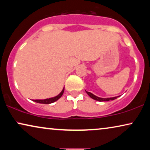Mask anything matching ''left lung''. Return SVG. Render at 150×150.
<instances>
[{
	"instance_id": "left-lung-1",
	"label": "left lung",
	"mask_w": 150,
	"mask_h": 150,
	"mask_svg": "<svg viewBox=\"0 0 150 150\" xmlns=\"http://www.w3.org/2000/svg\"><path fill=\"white\" fill-rule=\"evenodd\" d=\"M86 93H87L88 95L89 96L90 98H91L92 99L95 100H97V101H99V102H104V101H109V100H113L115 99H116L117 98L119 97V96H117V97H112V98H100V97H98V96H96L95 95H93V93H90V92H88L87 91H85Z\"/></svg>"
}]
</instances>
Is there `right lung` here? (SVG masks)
Masks as SVG:
<instances>
[{
    "label": "right lung",
    "instance_id": "obj_1",
    "mask_svg": "<svg viewBox=\"0 0 150 150\" xmlns=\"http://www.w3.org/2000/svg\"><path fill=\"white\" fill-rule=\"evenodd\" d=\"M63 92H64V87L60 93L59 95H57V96L53 98H47V99H44V100H33V101L38 102V103H40V104H51L57 100H58L59 98H60L61 96H62Z\"/></svg>",
    "mask_w": 150,
    "mask_h": 150
}]
</instances>
